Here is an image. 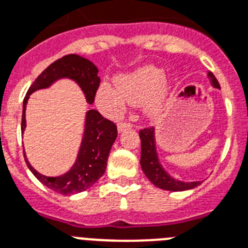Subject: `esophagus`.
Here are the masks:
<instances>
[{
  "label": "esophagus",
  "mask_w": 248,
  "mask_h": 248,
  "mask_svg": "<svg viewBox=\"0 0 248 248\" xmlns=\"http://www.w3.org/2000/svg\"><path fill=\"white\" fill-rule=\"evenodd\" d=\"M132 126H133L132 123L120 122L119 124H118V130H119V132H123V130H125V129H130Z\"/></svg>",
  "instance_id": "obj_1"
}]
</instances>
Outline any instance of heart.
<instances>
[{
    "label": "heart",
    "instance_id": "1",
    "mask_svg": "<svg viewBox=\"0 0 248 248\" xmlns=\"http://www.w3.org/2000/svg\"><path fill=\"white\" fill-rule=\"evenodd\" d=\"M164 81L166 76L160 69L141 67L133 74L119 76L116 86L103 82L96 93V103L110 115L122 113L126 101L133 105L147 104L148 111L155 113Z\"/></svg>",
    "mask_w": 248,
    "mask_h": 248
}]
</instances>
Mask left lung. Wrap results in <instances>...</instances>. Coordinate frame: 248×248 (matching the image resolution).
<instances>
[{"mask_svg":"<svg viewBox=\"0 0 248 248\" xmlns=\"http://www.w3.org/2000/svg\"><path fill=\"white\" fill-rule=\"evenodd\" d=\"M208 76L211 78L213 86L221 89L218 80L216 79V76L212 73H208ZM139 137H140L141 143V154H140V166L147 178L149 179L154 186L162 188V189L173 190V192H178V190H187L197 187L201 185V182H186L175 181L170 178L164 169L160 167L158 162V156L155 152V141H154V128L153 126H148V128L139 130Z\"/></svg>","mask_w":248,"mask_h":248,"instance_id":"obj_1","label":"left lung"}]
</instances>
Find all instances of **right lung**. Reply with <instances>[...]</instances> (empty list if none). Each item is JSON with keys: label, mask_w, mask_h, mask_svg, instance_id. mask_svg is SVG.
I'll return each mask as SVG.
<instances>
[{"label": "right lung", "mask_w": 248, "mask_h": 248, "mask_svg": "<svg viewBox=\"0 0 248 248\" xmlns=\"http://www.w3.org/2000/svg\"><path fill=\"white\" fill-rule=\"evenodd\" d=\"M61 78H69L75 80L82 89L89 104H93L95 95L100 85V78L98 76V67L92 61L81 58L79 55H65L59 60L54 61L50 66L46 67L32 82L27 90V94L23 99L22 120L21 130H25V109L30 94L39 89L47 88ZM118 135L115 123L104 118L98 110H89L86 113L85 132L80 147L79 155L76 158L75 164L69 172L60 177H46L40 174L31 167L25 155L27 167L33 173L36 178L42 185L52 189L56 193L69 196L86 190L99 181L107 169L108 156L114 140Z\"/></svg>", "instance_id": "add662e5"}]
</instances>
